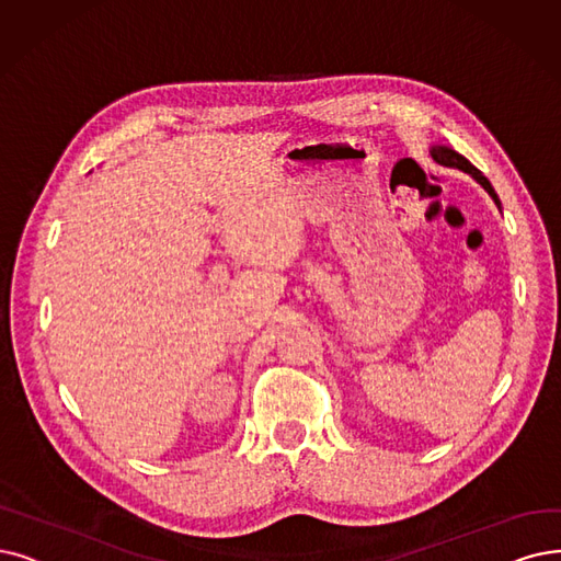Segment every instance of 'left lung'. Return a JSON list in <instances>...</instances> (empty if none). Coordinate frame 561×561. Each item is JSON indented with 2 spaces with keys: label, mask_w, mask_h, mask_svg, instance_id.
I'll return each mask as SVG.
<instances>
[{
  "label": "left lung",
  "mask_w": 561,
  "mask_h": 561,
  "mask_svg": "<svg viewBox=\"0 0 561 561\" xmlns=\"http://www.w3.org/2000/svg\"><path fill=\"white\" fill-rule=\"evenodd\" d=\"M431 156L433 159L439 163V165H446V168H456V170H462V172H467V174H472L477 182L488 191V195L495 199V205L502 209V203H500V197H497V193H495V188L490 186V182L488 179L483 176V172L481 170H477L472 163H469L462 153H458V151H454L451 147H444V145H435L433 149H431Z\"/></svg>",
  "instance_id": "1"
}]
</instances>
